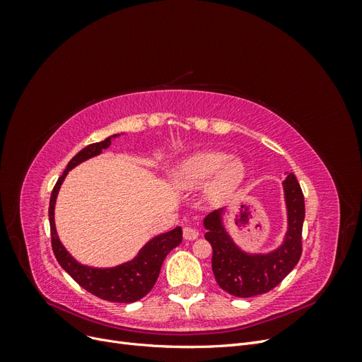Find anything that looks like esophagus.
<instances>
[{
  "label": "esophagus",
  "instance_id": "1",
  "mask_svg": "<svg viewBox=\"0 0 362 362\" xmlns=\"http://www.w3.org/2000/svg\"><path fill=\"white\" fill-rule=\"evenodd\" d=\"M182 235L185 240H196L199 237V231L196 228H192V226H185L184 231H182Z\"/></svg>",
  "mask_w": 362,
  "mask_h": 362
}]
</instances>
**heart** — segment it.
I'll list each match as a JSON object with an SVG mask.
<instances>
[{"label":"heart","instance_id":"b5f03b06","mask_svg":"<svg viewBox=\"0 0 362 362\" xmlns=\"http://www.w3.org/2000/svg\"><path fill=\"white\" fill-rule=\"evenodd\" d=\"M246 178V164L242 158L229 157L221 151H202L181 160L172 172V181L181 190L205 187L208 204H222L238 190Z\"/></svg>","mask_w":362,"mask_h":362}]
</instances>
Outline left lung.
I'll list each match as a JSON object with an SVG mask.
<instances>
[{
    "instance_id": "obj_1",
    "label": "left lung",
    "mask_w": 362,
    "mask_h": 362,
    "mask_svg": "<svg viewBox=\"0 0 362 362\" xmlns=\"http://www.w3.org/2000/svg\"><path fill=\"white\" fill-rule=\"evenodd\" d=\"M287 208V233L282 243L269 252H246L225 226L226 208L204 218L205 240L213 247L211 267L218 287L235 298H252L275 288L299 262L305 201L293 173L282 182Z\"/></svg>"
}]
</instances>
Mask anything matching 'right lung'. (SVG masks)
<instances>
[{"mask_svg":"<svg viewBox=\"0 0 362 362\" xmlns=\"http://www.w3.org/2000/svg\"><path fill=\"white\" fill-rule=\"evenodd\" d=\"M119 134L107 137L98 144H92L81 149L69 163L63 175L56 182L49 199V226H51V245L54 255L64 272H68L72 279L89 293L108 302L131 303L146 296L160 275L161 264L169 252L182 242V229L177 226L169 233H164L151 238L149 242L139 250V254L122 264L115 267H90L76 261L60 242L54 222V208L62 184L69 170L80 163L92 157L100 156L104 149L112 145V140Z\"/></svg>","mask_w":362,"mask_h":362,"instance_id":"right-lung-1","label":"right lung"}]
</instances>
